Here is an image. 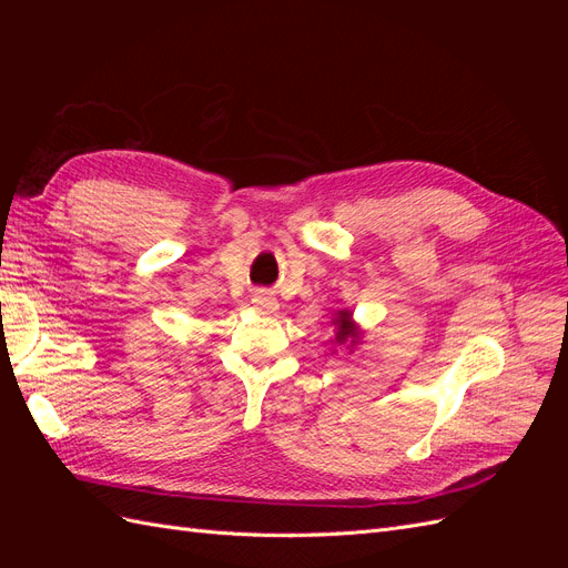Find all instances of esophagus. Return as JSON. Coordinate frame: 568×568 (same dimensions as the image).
<instances>
[{"label": "esophagus", "mask_w": 568, "mask_h": 568, "mask_svg": "<svg viewBox=\"0 0 568 568\" xmlns=\"http://www.w3.org/2000/svg\"><path fill=\"white\" fill-rule=\"evenodd\" d=\"M251 303H253V307L257 313H263V315H272V313H277L280 311V303H277V298H274L272 294H267V291H255V294L251 296Z\"/></svg>", "instance_id": "esophagus-1"}]
</instances>
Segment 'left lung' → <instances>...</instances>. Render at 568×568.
I'll use <instances>...</instances> for the list:
<instances>
[{"label":"left lung","instance_id":"8db88e82","mask_svg":"<svg viewBox=\"0 0 568 568\" xmlns=\"http://www.w3.org/2000/svg\"><path fill=\"white\" fill-rule=\"evenodd\" d=\"M332 326H334V338H332L334 348H343V351H348V353H353L359 346V343L365 341V334H367L363 326L355 322L353 311H348V307H343V311H338L334 315Z\"/></svg>","mask_w":568,"mask_h":568}]
</instances>
